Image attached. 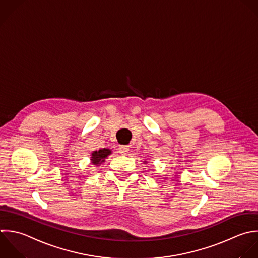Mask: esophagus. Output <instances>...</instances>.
Returning a JSON list of instances; mask_svg holds the SVG:
<instances>
[{
    "instance_id": "obj_1",
    "label": "esophagus",
    "mask_w": 258,
    "mask_h": 258,
    "mask_svg": "<svg viewBox=\"0 0 258 258\" xmlns=\"http://www.w3.org/2000/svg\"><path fill=\"white\" fill-rule=\"evenodd\" d=\"M128 151H130V149H128L127 146H119V148H118V152H119L121 155H124V156L127 155Z\"/></svg>"
}]
</instances>
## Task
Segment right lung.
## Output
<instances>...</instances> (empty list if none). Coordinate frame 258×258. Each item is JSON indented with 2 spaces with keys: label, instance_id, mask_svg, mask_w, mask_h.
<instances>
[{
  "label": "right lung",
  "instance_id": "add662e5",
  "mask_svg": "<svg viewBox=\"0 0 258 258\" xmlns=\"http://www.w3.org/2000/svg\"><path fill=\"white\" fill-rule=\"evenodd\" d=\"M111 154L110 150L108 149H101L98 152L95 151L92 153V157H91V162L93 165H100L101 163L104 162V160L107 158V156H109Z\"/></svg>",
  "mask_w": 258,
  "mask_h": 258
}]
</instances>
